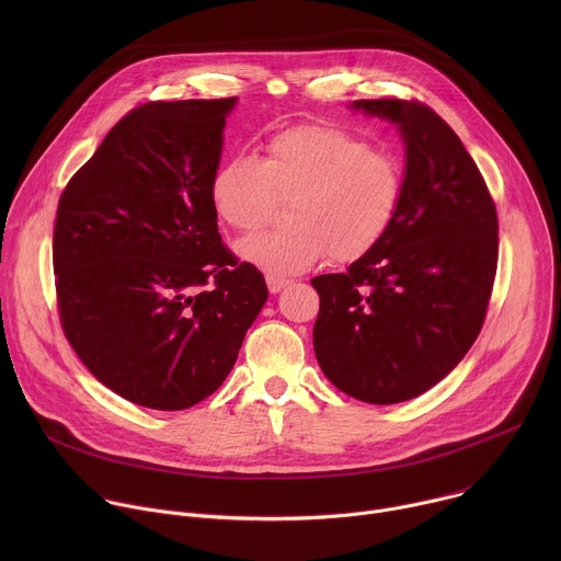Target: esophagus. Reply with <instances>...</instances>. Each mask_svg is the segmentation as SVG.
Masks as SVG:
<instances>
[{
    "instance_id": "esophagus-1",
    "label": "esophagus",
    "mask_w": 561,
    "mask_h": 561,
    "mask_svg": "<svg viewBox=\"0 0 561 561\" xmlns=\"http://www.w3.org/2000/svg\"><path fill=\"white\" fill-rule=\"evenodd\" d=\"M266 284H268V290L273 293V295H277L282 288H286L288 286V279H284V277H273V275H268L266 277Z\"/></svg>"
}]
</instances>
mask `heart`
<instances>
[{
	"mask_svg": "<svg viewBox=\"0 0 561 561\" xmlns=\"http://www.w3.org/2000/svg\"><path fill=\"white\" fill-rule=\"evenodd\" d=\"M404 193L397 157L335 126H295L273 135L262 159L230 154L210 178L215 213L234 230H255L290 199L288 228L242 239L237 253L273 277L327 260L370 253L392 226Z\"/></svg>",
	"mask_w": 561,
	"mask_h": 561,
	"instance_id": "heart-1",
	"label": "heart"
}]
</instances>
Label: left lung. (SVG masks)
<instances>
[{
    "instance_id": "1",
    "label": "left lung",
    "mask_w": 561,
    "mask_h": 561,
    "mask_svg": "<svg viewBox=\"0 0 561 561\" xmlns=\"http://www.w3.org/2000/svg\"><path fill=\"white\" fill-rule=\"evenodd\" d=\"M397 126L404 193L381 242L346 273L312 277L319 368L366 404H399L442 381L482 331L497 271V210L455 130L428 106L357 100Z\"/></svg>"
}]
</instances>
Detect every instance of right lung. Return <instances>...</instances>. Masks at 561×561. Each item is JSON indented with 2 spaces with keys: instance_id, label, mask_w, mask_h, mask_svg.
<instances>
[{
  "instance_id": "obj_1",
  "label": "right lung",
  "mask_w": 561,
  "mask_h": 561,
  "mask_svg": "<svg viewBox=\"0 0 561 561\" xmlns=\"http://www.w3.org/2000/svg\"><path fill=\"white\" fill-rule=\"evenodd\" d=\"M237 98L148 102L64 188L53 268L64 333L113 392L184 411L230 373L268 299L221 244L210 178Z\"/></svg>"
}]
</instances>
